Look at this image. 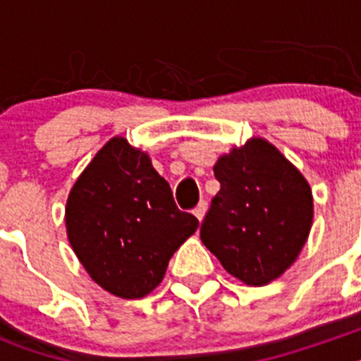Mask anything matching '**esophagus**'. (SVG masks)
Masks as SVG:
<instances>
[{
    "instance_id": "34e87169",
    "label": "esophagus",
    "mask_w": 361,
    "mask_h": 361,
    "mask_svg": "<svg viewBox=\"0 0 361 361\" xmlns=\"http://www.w3.org/2000/svg\"><path fill=\"white\" fill-rule=\"evenodd\" d=\"M206 212H208V202L206 200H200L199 206H197L195 209H193V213H195V216L199 219V222H202L204 215H206Z\"/></svg>"
}]
</instances>
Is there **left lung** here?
<instances>
[{
	"mask_svg": "<svg viewBox=\"0 0 361 361\" xmlns=\"http://www.w3.org/2000/svg\"><path fill=\"white\" fill-rule=\"evenodd\" d=\"M220 191L200 226L204 245L247 286L279 279L312 224L307 180L264 139L233 148L213 168Z\"/></svg>",
	"mask_w": 361,
	"mask_h": 361,
	"instance_id": "1",
	"label": "left lung"
}]
</instances>
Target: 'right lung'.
<instances>
[{
    "mask_svg": "<svg viewBox=\"0 0 361 361\" xmlns=\"http://www.w3.org/2000/svg\"><path fill=\"white\" fill-rule=\"evenodd\" d=\"M199 220L180 212L170 184L126 139L114 137L73 184L66 233L88 275L111 295L142 298L164 279Z\"/></svg>",
    "mask_w": 361,
    "mask_h": 361,
    "instance_id": "right-lung-1",
    "label": "right lung"
}]
</instances>
